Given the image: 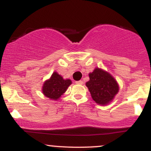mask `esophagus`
<instances>
[{
    "label": "esophagus",
    "mask_w": 151,
    "mask_h": 151,
    "mask_svg": "<svg viewBox=\"0 0 151 151\" xmlns=\"http://www.w3.org/2000/svg\"><path fill=\"white\" fill-rule=\"evenodd\" d=\"M76 84H83V81H76Z\"/></svg>",
    "instance_id": "esophagus-1"
}]
</instances>
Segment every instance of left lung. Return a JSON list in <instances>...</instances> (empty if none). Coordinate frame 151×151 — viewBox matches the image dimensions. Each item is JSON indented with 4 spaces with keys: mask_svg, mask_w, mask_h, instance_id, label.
<instances>
[{
    "mask_svg": "<svg viewBox=\"0 0 151 151\" xmlns=\"http://www.w3.org/2000/svg\"><path fill=\"white\" fill-rule=\"evenodd\" d=\"M89 80L86 83L91 98L99 105H107L115 98L119 86L115 78L106 71L96 67L89 74Z\"/></svg>",
    "mask_w": 151,
    "mask_h": 151,
    "instance_id": "8db88e82",
    "label": "left lung"
}]
</instances>
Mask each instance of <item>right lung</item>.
Here are the masks:
<instances>
[{
    "mask_svg": "<svg viewBox=\"0 0 151 151\" xmlns=\"http://www.w3.org/2000/svg\"><path fill=\"white\" fill-rule=\"evenodd\" d=\"M72 84L70 79H64L57 72H54L50 79L42 84V93L50 99L58 101L65 93L67 88Z\"/></svg>",
    "mask_w": 151,
    "mask_h": 151,
    "instance_id": "add662e5",
    "label": "right lung"
}]
</instances>
